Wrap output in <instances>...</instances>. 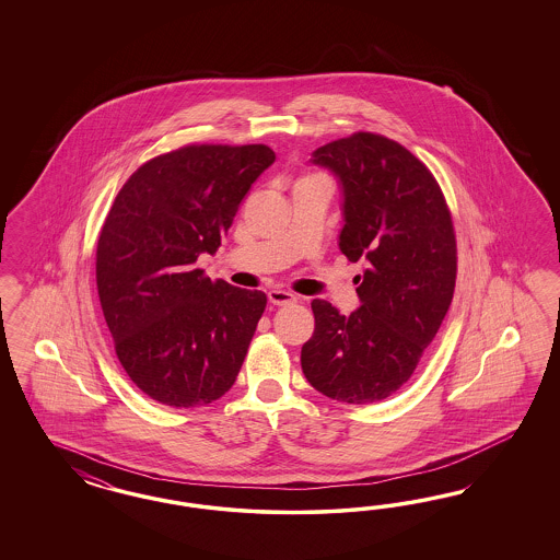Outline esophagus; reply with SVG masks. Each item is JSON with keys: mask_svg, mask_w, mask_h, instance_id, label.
Instances as JSON below:
<instances>
[{"mask_svg": "<svg viewBox=\"0 0 560 560\" xmlns=\"http://www.w3.org/2000/svg\"><path fill=\"white\" fill-rule=\"evenodd\" d=\"M269 302L272 305H289L295 302V295H291L289 291H283V289H271L269 291Z\"/></svg>", "mask_w": 560, "mask_h": 560, "instance_id": "1", "label": "esophagus"}]
</instances>
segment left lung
<instances>
[{
	"instance_id": "obj_1",
	"label": "left lung",
	"mask_w": 560,
	"mask_h": 560,
	"mask_svg": "<svg viewBox=\"0 0 560 560\" xmlns=\"http://www.w3.org/2000/svg\"><path fill=\"white\" fill-rule=\"evenodd\" d=\"M339 178V248L368 269L357 275L361 305L342 316L314 300V335L302 347L305 380L324 396L370 405L405 386L450 310L456 234L438 180L400 143L353 133L312 153Z\"/></svg>"
}]
</instances>
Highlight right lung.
I'll use <instances>...</instances> for the list:
<instances>
[{
	"mask_svg": "<svg viewBox=\"0 0 560 560\" xmlns=\"http://www.w3.org/2000/svg\"><path fill=\"white\" fill-rule=\"evenodd\" d=\"M275 162L267 145H187L131 174L102 225L96 285L122 370L150 398L195 408L221 398L255 337L267 295L211 281L237 207Z\"/></svg>",
	"mask_w": 560,
	"mask_h": 560,
	"instance_id": "1",
	"label": "right lung"
}]
</instances>
